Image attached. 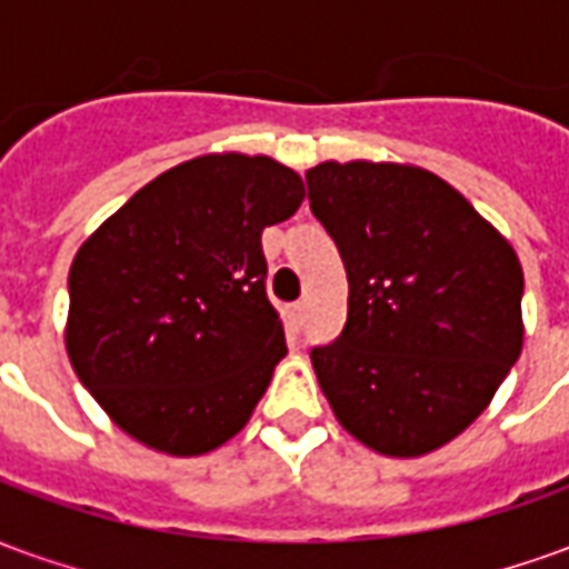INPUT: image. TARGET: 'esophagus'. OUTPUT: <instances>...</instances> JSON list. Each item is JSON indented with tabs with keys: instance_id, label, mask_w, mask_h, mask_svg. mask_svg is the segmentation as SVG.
I'll use <instances>...</instances> for the list:
<instances>
[{
	"instance_id": "esophagus-1",
	"label": "esophagus",
	"mask_w": 569,
	"mask_h": 569,
	"mask_svg": "<svg viewBox=\"0 0 569 569\" xmlns=\"http://www.w3.org/2000/svg\"><path fill=\"white\" fill-rule=\"evenodd\" d=\"M305 305H301V301H298V305H292V308H289V322H292V326H301V322H305Z\"/></svg>"
}]
</instances>
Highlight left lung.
Segmentation results:
<instances>
[{
    "label": "left lung",
    "mask_w": 569,
    "mask_h": 569,
    "mask_svg": "<svg viewBox=\"0 0 569 569\" xmlns=\"http://www.w3.org/2000/svg\"><path fill=\"white\" fill-rule=\"evenodd\" d=\"M305 176L347 271L345 332L310 353L322 396L371 451H439L476 423L521 357V261L423 167L359 158Z\"/></svg>",
    "instance_id": "obj_1"
}]
</instances>
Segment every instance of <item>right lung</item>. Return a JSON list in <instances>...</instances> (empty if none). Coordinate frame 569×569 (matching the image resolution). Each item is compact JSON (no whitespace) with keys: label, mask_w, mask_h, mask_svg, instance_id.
Segmentation results:
<instances>
[{"label":"right lung","mask_w":569,"mask_h":569,"mask_svg":"<svg viewBox=\"0 0 569 569\" xmlns=\"http://www.w3.org/2000/svg\"><path fill=\"white\" fill-rule=\"evenodd\" d=\"M301 200L292 167L212 151L154 176L81 243L67 353L130 439L200 457L247 427L286 357L261 231Z\"/></svg>","instance_id":"right-lung-1"}]
</instances>
